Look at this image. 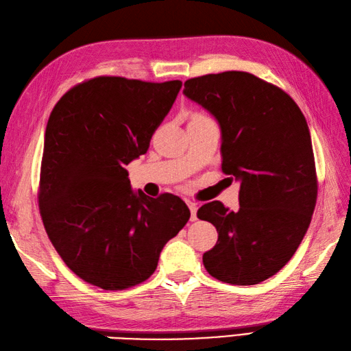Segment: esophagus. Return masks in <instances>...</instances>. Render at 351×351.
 I'll list each match as a JSON object with an SVG mask.
<instances>
[{
  "label": "esophagus",
  "instance_id": "1",
  "mask_svg": "<svg viewBox=\"0 0 351 351\" xmlns=\"http://www.w3.org/2000/svg\"><path fill=\"white\" fill-rule=\"evenodd\" d=\"M188 206H189V210H191V219H192V221H197V210H198V204H197V202L188 201Z\"/></svg>",
  "mask_w": 351,
  "mask_h": 351
}]
</instances>
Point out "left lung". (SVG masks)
<instances>
[{
  "instance_id": "1",
  "label": "left lung",
  "mask_w": 351,
  "mask_h": 351,
  "mask_svg": "<svg viewBox=\"0 0 351 351\" xmlns=\"http://www.w3.org/2000/svg\"><path fill=\"white\" fill-rule=\"evenodd\" d=\"M183 95L217 120L222 171L240 183L237 212L219 201L197 216L217 230L202 255L213 278L254 285L278 274L305 237L317 201L313 143L305 117L285 91L247 72L192 77Z\"/></svg>"
}]
</instances>
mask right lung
I'll use <instances>...</instances> for the list:
<instances>
[{
	"mask_svg": "<svg viewBox=\"0 0 351 351\" xmlns=\"http://www.w3.org/2000/svg\"><path fill=\"white\" fill-rule=\"evenodd\" d=\"M182 81L99 76L75 85L49 115L38 208L75 275L104 290L149 279L191 212L173 193L132 189L128 163L147 153Z\"/></svg>",
	"mask_w": 351,
	"mask_h": 351,
	"instance_id": "right-lung-1",
	"label": "right lung"
}]
</instances>
